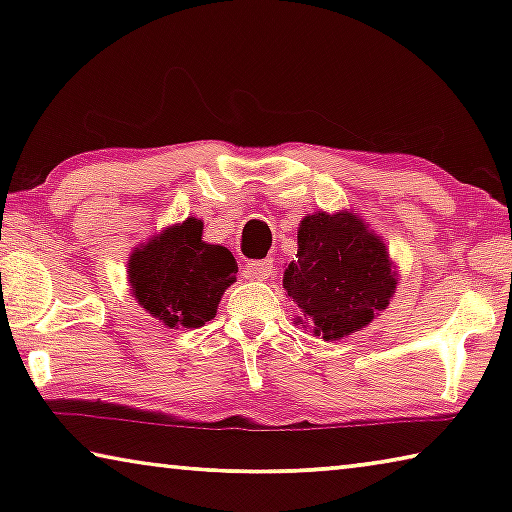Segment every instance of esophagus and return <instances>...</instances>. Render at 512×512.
<instances>
[{
  "label": "esophagus",
  "instance_id": "1",
  "mask_svg": "<svg viewBox=\"0 0 512 512\" xmlns=\"http://www.w3.org/2000/svg\"><path fill=\"white\" fill-rule=\"evenodd\" d=\"M273 273V259H257V262L246 264L244 275L248 280H266Z\"/></svg>",
  "mask_w": 512,
  "mask_h": 512
}]
</instances>
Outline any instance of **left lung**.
<instances>
[{
	"label": "left lung",
	"mask_w": 512,
	"mask_h": 512,
	"mask_svg": "<svg viewBox=\"0 0 512 512\" xmlns=\"http://www.w3.org/2000/svg\"><path fill=\"white\" fill-rule=\"evenodd\" d=\"M400 271L375 230L352 210L302 216L298 255L282 277L296 302L293 323L325 341L368 327L395 296Z\"/></svg>",
	"instance_id": "1"
}]
</instances>
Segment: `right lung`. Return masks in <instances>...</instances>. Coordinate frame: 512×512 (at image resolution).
Wrapping results in <instances>:
<instances>
[{
  "label": "right lung",
  "instance_id": "add662e5",
  "mask_svg": "<svg viewBox=\"0 0 512 512\" xmlns=\"http://www.w3.org/2000/svg\"><path fill=\"white\" fill-rule=\"evenodd\" d=\"M126 273L146 314L169 329H194L216 316L225 289L237 282V259L203 241V221L189 216L133 248Z\"/></svg>",
  "mask_w": 512,
  "mask_h": 512
}]
</instances>
